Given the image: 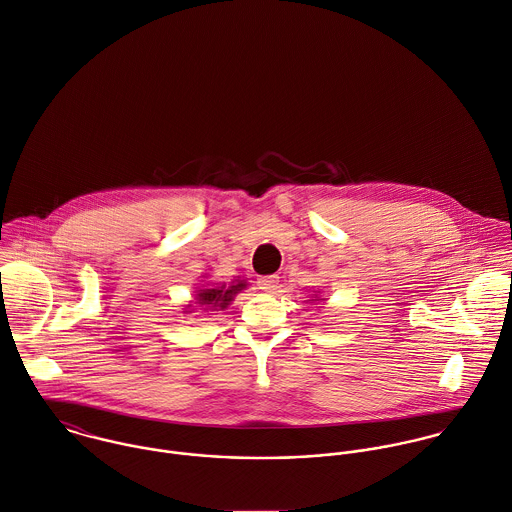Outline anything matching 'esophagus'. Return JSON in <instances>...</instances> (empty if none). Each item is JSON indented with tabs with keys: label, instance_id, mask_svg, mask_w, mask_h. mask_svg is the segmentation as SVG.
<instances>
[{
	"label": "esophagus",
	"instance_id": "1",
	"mask_svg": "<svg viewBox=\"0 0 512 512\" xmlns=\"http://www.w3.org/2000/svg\"><path fill=\"white\" fill-rule=\"evenodd\" d=\"M259 287L267 293H273L279 289V277L277 275H267V277H261L259 279Z\"/></svg>",
	"mask_w": 512,
	"mask_h": 512
}]
</instances>
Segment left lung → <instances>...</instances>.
Listing matches in <instances>:
<instances>
[{
    "label": "left lung",
    "instance_id": "left-lung-1",
    "mask_svg": "<svg viewBox=\"0 0 512 512\" xmlns=\"http://www.w3.org/2000/svg\"><path fill=\"white\" fill-rule=\"evenodd\" d=\"M316 301H324V299L320 297V291H314V295L310 297V303H316Z\"/></svg>",
    "mask_w": 512,
    "mask_h": 512
}]
</instances>
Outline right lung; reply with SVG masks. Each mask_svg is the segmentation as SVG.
<instances>
[{
    "label": "right lung",
    "mask_w": 512,
    "mask_h": 512,
    "mask_svg": "<svg viewBox=\"0 0 512 512\" xmlns=\"http://www.w3.org/2000/svg\"><path fill=\"white\" fill-rule=\"evenodd\" d=\"M247 289V281L237 277L233 279L229 285L225 283H204L200 287H196L194 291V301H190L184 312H217V310H225L231 305V301L237 297V293Z\"/></svg>",
    "instance_id": "right-lung-1"
}]
</instances>
